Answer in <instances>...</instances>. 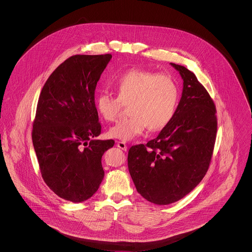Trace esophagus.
<instances>
[{"instance_id": "1", "label": "esophagus", "mask_w": 252, "mask_h": 252, "mask_svg": "<svg viewBox=\"0 0 252 252\" xmlns=\"http://www.w3.org/2000/svg\"><path fill=\"white\" fill-rule=\"evenodd\" d=\"M116 145H117L118 148H120V149H122V150H124V151H126L127 148H128L127 145H126V144H125L124 142H117Z\"/></svg>"}]
</instances>
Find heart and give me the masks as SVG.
<instances>
[{"instance_id":"1","label":"heart","mask_w":252,"mask_h":252,"mask_svg":"<svg viewBox=\"0 0 252 252\" xmlns=\"http://www.w3.org/2000/svg\"><path fill=\"white\" fill-rule=\"evenodd\" d=\"M117 97L103 91L95 99L98 113L107 121L119 114L121 103L129 104L128 118L118 121L108 130V136L121 142H131L148 127L163 129L172 119L179 99V88L169 74H157L143 69H132L113 81Z\"/></svg>"}]
</instances>
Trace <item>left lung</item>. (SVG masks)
Listing matches in <instances>:
<instances>
[{
  "label": "left lung",
  "mask_w": 252,
  "mask_h": 252,
  "mask_svg": "<svg viewBox=\"0 0 252 252\" xmlns=\"http://www.w3.org/2000/svg\"><path fill=\"white\" fill-rule=\"evenodd\" d=\"M183 80L171 121L147 144L133 145L128 168L137 191L155 205H169L190 193L205 177L216 143V107L196 75L170 63Z\"/></svg>",
  "instance_id": "obj_1"
}]
</instances>
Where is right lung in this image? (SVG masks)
Segmentation results:
<instances>
[{
	"mask_svg": "<svg viewBox=\"0 0 252 252\" xmlns=\"http://www.w3.org/2000/svg\"><path fill=\"white\" fill-rule=\"evenodd\" d=\"M110 54L74 55L46 80L36 107L32 140L40 173L60 198L80 203L98 190L105 172L102 156L112 140L101 134L95 89Z\"/></svg>",
	"mask_w": 252,
	"mask_h": 252,
	"instance_id": "1",
	"label": "right lung"
}]
</instances>
